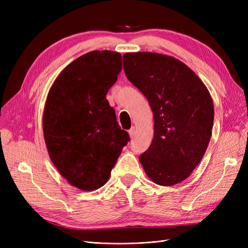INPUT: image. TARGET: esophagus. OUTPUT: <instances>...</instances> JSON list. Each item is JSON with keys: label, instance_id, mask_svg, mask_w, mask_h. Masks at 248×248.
<instances>
[{"label": "esophagus", "instance_id": "1", "mask_svg": "<svg viewBox=\"0 0 248 248\" xmlns=\"http://www.w3.org/2000/svg\"><path fill=\"white\" fill-rule=\"evenodd\" d=\"M128 132H129V136L131 139L134 138V134H136V127H131Z\"/></svg>", "mask_w": 248, "mask_h": 248}]
</instances>
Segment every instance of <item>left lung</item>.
I'll use <instances>...</instances> for the list:
<instances>
[{"label": "left lung", "mask_w": 248, "mask_h": 248, "mask_svg": "<svg viewBox=\"0 0 248 248\" xmlns=\"http://www.w3.org/2000/svg\"><path fill=\"white\" fill-rule=\"evenodd\" d=\"M123 68L153 111L154 138L139 157L142 168L156 184L180 183L197 168L211 138L214 107L208 89L184 63L157 52H127Z\"/></svg>", "instance_id": "8db88e82"}]
</instances>
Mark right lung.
<instances>
[{"mask_svg":"<svg viewBox=\"0 0 248 248\" xmlns=\"http://www.w3.org/2000/svg\"><path fill=\"white\" fill-rule=\"evenodd\" d=\"M121 55L93 50L74 60L52 84L43 114V134L52 163L78 189L108 182L130 140L107 100L122 69Z\"/></svg>","mask_w":248,"mask_h":248,"instance_id":"add662e5","label":"right lung"}]
</instances>
